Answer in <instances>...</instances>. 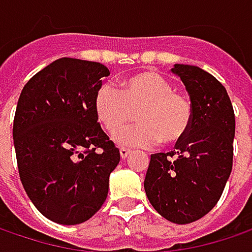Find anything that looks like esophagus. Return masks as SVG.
Masks as SVG:
<instances>
[{
	"instance_id": "1",
	"label": "esophagus",
	"mask_w": 252,
	"mask_h": 252,
	"mask_svg": "<svg viewBox=\"0 0 252 252\" xmlns=\"http://www.w3.org/2000/svg\"><path fill=\"white\" fill-rule=\"evenodd\" d=\"M131 154V151L129 150H126V148H120V156H121V158L123 159H126V157Z\"/></svg>"
}]
</instances>
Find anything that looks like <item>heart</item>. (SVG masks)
<instances>
[{
    "instance_id": "b5f03b06",
    "label": "heart",
    "mask_w": 252,
    "mask_h": 252,
    "mask_svg": "<svg viewBox=\"0 0 252 252\" xmlns=\"http://www.w3.org/2000/svg\"><path fill=\"white\" fill-rule=\"evenodd\" d=\"M137 111L140 123L119 129ZM94 114L114 140L124 147H151L159 141L175 145L188 135L194 107L183 91L172 90L165 77L154 71H141L121 81L120 91L111 84L98 87L94 95Z\"/></svg>"
}]
</instances>
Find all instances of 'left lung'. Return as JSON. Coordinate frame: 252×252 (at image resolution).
Wrapping results in <instances>:
<instances>
[{"instance_id": "left-lung-1", "label": "left lung", "mask_w": 252, "mask_h": 252, "mask_svg": "<svg viewBox=\"0 0 252 252\" xmlns=\"http://www.w3.org/2000/svg\"><path fill=\"white\" fill-rule=\"evenodd\" d=\"M171 71L184 82L194 120L174 151L151 156L144 188L158 214L189 224L208 214L225 188L232 170L235 117L225 87L210 72L184 64Z\"/></svg>"}]
</instances>
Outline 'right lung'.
Wrapping results in <instances>:
<instances>
[{"instance_id": "obj_1", "label": "right lung", "mask_w": 252, "mask_h": 252, "mask_svg": "<svg viewBox=\"0 0 252 252\" xmlns=\"http://www.w3.org/2000/svg\"><path fill=\"white\" fill-rule=\"evenodd\" d=\"M110 69L60 58L25 84L14 117V147L24 189L54 222L90 220L108 195L120 151L94 114V95Z\"/></svg>"}]
</instances>
